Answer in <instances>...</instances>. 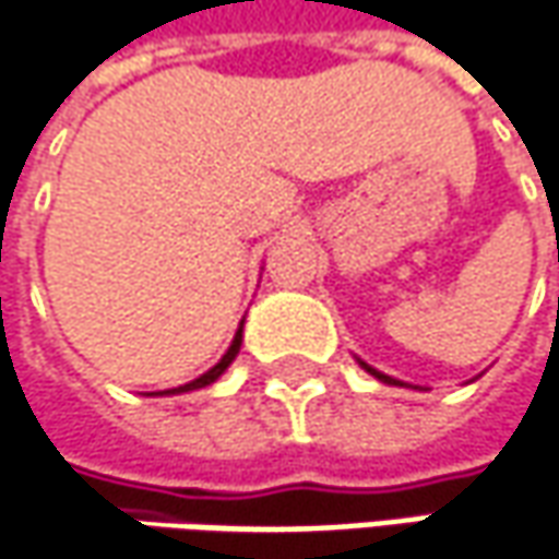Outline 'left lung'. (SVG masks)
Returning a JSON list of instances; mask_svg holds the SVG:
<instances>
[{
	"label": "left lung",
	"mask_w": 559,
	"mask_h": 559,
	"mask_svg": "<svg viewBox=\"0 0 559 559\" xmlns=\"http://www.w3.org/2000/svg\"><path fill=\"white\" fill-rule=\"evenodd\" d=\"M359 366H362V369H366V372H369V376H376L378 381H384V384H401V381H397V378H391V376H384V372H378V369H372V366H366V362H362V359H359Z\"/></svg>",
	"instance_id": "left-lung-1"
}]
</instances>
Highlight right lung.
Returning a JSON list of instances; mask_svg holds the SVG:
<instances>
[{"label":"right lung","mask_w":559,"mask_h":559,"mask_svg":"<svg viewBox=\"0 0 559 559\" xmlns=\"http://www.w3.org/2000/svg\"><path fill=\"white\" fill-rule=\"evenodd\" d=\"M240 344H243V322H240V328H237V334H234L231 347H228V353L209 369V372H203L200 378H193L190 384H181V388H171V391H158V394H183V391H197V388H206V384H212L218 376H225V369L234 362V356L240 353Z\"/></svg>","instance_id":"1"}]
</instances>
